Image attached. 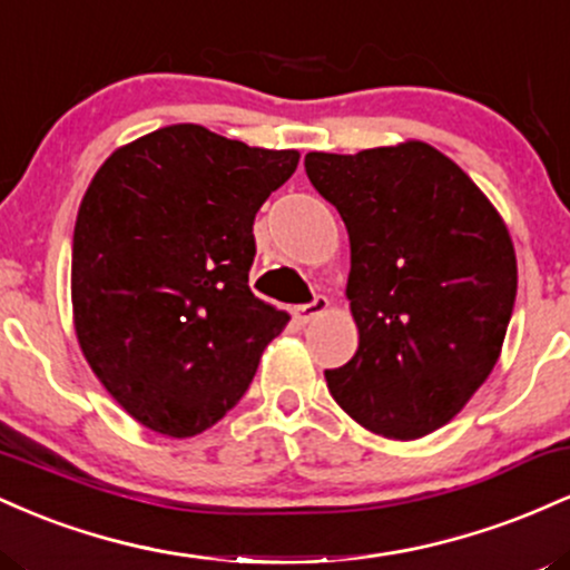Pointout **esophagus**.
Instances as JSON below:
<instances>
[{
	"label": "esophagus",
	"instance_id": "esophagus-1",
	"mask_svg": "<svg viewBox=\"0 0 570 570\" xmlns=\"http://www.w3.org/2000/svg\"><path fill=\"white\" fill-rule=\"evenodd\" d=\"M326 311H330V299L316 297V299H313V303L292 307V316L297 318L299 324H307V322H313V318H316V316H322V313H326Z\"/></svg>",
	"mask_w": 570,
	"mask_h": 570
}]
</instances>
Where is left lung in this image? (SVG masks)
Masks as SVG:
<instances>
[{"label": "left lung", "instance_id": "left-lung-1", "mask_svg": "<svg viewBox=\"0 0 570 570\" xmlns=\"http://www.w3.org/2000/svg\"><path fill=\"white\" fill-rule=\"evenodd\" d=\"M305 171L351 240L345 297L358 348L324 372L330 394L375 434L426 436L499 362L517 294L512 235L488 195L426 141L307 153Z\"/></svg>", "mask_w": 570, "mask_h": 570}]
</instances>
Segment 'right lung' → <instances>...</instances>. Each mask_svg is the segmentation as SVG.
<instances>
[{"instance_id": "add662e5", "label": "right lung", "mask_w": 570, "mask_h": 570, "mask_svg": "<svg viewBox=\"0 0 570 570\" xmlns=\"http://www.w3.org/2000/svg\"><path fill=\"white\" fill-rule=\"evenodd\" d=\"M299 163L179 122L117 147L71 244L82 356L141 426L185 440L246 394L289 316L248 289L254 217Z\"/></svg>"}]
</instances>
